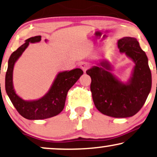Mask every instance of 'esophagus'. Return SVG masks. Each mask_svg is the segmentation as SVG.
<instances>
[{"mask_svg": "<svg viewBox=\"0 0 157 157\" xmlns=\"http://www.w3.org/2000/svg\"><path fill=\"white\" fill-rule=\"evenodd\" d=\"M80 67H81V68L85 72L86 69L89 67V63H86V62H83L80 64Z\"/></svg>", "mask_w": 157, "mask_h": 157, "instance_id": "1", "label": "esophagus"}]
</instances>
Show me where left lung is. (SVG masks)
Segmentation results:
<instances>
[{
    "label": "left lung",
    "instance_id": "left-lung-1",
    "mask_svg": "<svg viewBox=\"0 0 157 157\" xmlns=\"http://www.w3.org/2000/svg\"><path fill=\"white\" fill-rule=\"evenodd\" d=\"M121 53L134 63L127 81L112 74L111 63L103 59L86 71L91 78V91L97 109L113 117H128L141 109L151 89V73L148 58L136 38L125 36L117 40Z\"/></svg>",
    "mask_w": 157,
    "mask_h": 157
}]
</instances>
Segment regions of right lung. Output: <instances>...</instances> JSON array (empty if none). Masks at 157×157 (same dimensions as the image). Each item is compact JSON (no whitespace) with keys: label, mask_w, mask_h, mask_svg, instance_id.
<instances>
[{"label":"right lung","mask_w":157,"mask_h":157,"mask_svg":"<svg viewBox=\"0 0 157 157\" xmlns=\"http://www.w3.org/2000/svg\"><path fill=\"white\" fill-rule=\"evenodd\" d=\"M41 36H35L25 40L10 56L6 74V91L16 110L24 118L42 120L58 115L64 108L67 93L78 80L83 72L81 68L58 72L48 92L41 98L34 100H24L16 93L13 83V73L16 61L21 56L29 43L41 41ZM45 42L48 40H44Z\"/></svg>","instance_id":"add662e5"}]
</instances>
